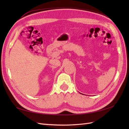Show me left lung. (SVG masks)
Listing matches in <instances>:
<instances>
[{
  "label": "left lung",
  "instance_id": "8db88e82",
  "mask_svg": "<svg viewBox=\"0 0 129 129\" xmlns=\"http://www.w3.org/2000/svg\"><path fill=\"white\" fill-rule=\"evenodd\" d=\"M81 94H82V93H81Z\"/></svg>",
  "mask_w": 129,
  "mask_h": 129
}]
</instances>
